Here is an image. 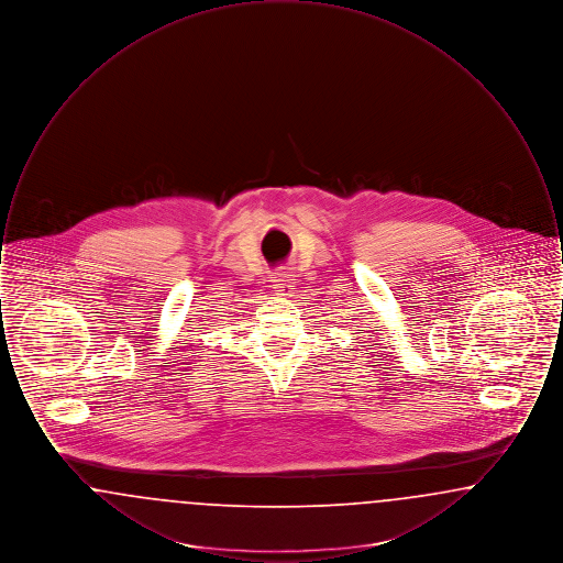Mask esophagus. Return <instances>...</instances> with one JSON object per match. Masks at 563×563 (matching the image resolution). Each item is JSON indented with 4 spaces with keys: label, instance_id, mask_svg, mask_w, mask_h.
<instances>
[{
    "label": "esophagus",
    "instance_id": "esophagus-1",
    "mask_svg": "<svg viewBox=\"0 0 563 563\" xmlns=\"http://www.w3.org/2000/svg\"><path fill=\"white\" fill-rule=\"evenodd\" d=\"M294 280L295 278H291V274H276V276L272 278V289H274L276 294H289L291 287H294Z\"/></svg>",
    "mask_w": 563,
    "mask_h": 563
}]
</instances>
